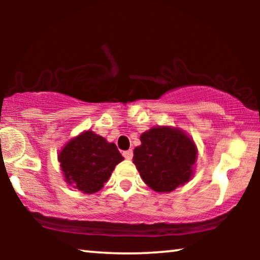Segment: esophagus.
<instances>
[{"mask_svg": "<svg viewBox=\"0 0 260 260\" xmlns=\"http://www.w3.org/2000/svg\"><path fill=\"white\" fill-rule=\"evenodd\" d=\"M123 156H124V157H125L126 159H131V158H133V156H134V151L131 150V149H130V150L123 151Z\"/></svg>", "mask_w": 260, "mask_h": 260, "instance_id": "esophagus-1", "label": "esophagus"}]
</instances>
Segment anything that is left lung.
Segmentation results:
<instances>
[{"instance_id":"1","label":"left lung","mask_w":260,"mask_h":260,"mask_svg":"<svg viewBox=\"0 0 260 260\" xmlns=\"http://www.w3.org/2000/svg\"><path fill=\"white\" fill-rule=\"evenodd\" d=\"M134 150V163L151 189L172 191L189 181L197 159L194 142L179 129L152 127L142 134Z\"/></svg>"}]
</instances>
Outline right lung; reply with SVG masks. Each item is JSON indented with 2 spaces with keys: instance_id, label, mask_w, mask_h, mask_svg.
<instances>
[{
  "instance_id": "add662e5",
  "label": "right lung",
  "mask_w": 260,
  "mask_h": 260,
  "mask_svg": "<svg viewBox=\"0 0 260 260\" xmlns=\"http://www.w3.org/2000/svg\"><path fill=\"white\" fill-rule=\"evenodd\" d=\"M123 156L115 143L85 131L67 143L59 154L66 182L86 194L101 190Z\"/></svg>"
}]
</instances>
